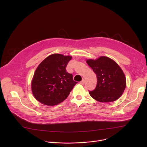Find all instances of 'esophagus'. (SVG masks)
<instances>
[{
  "instance_id": "obj_1",
  "label": "esophagus",
  "mask_w": 147,
  "mask_h": 147,
  "mask_svg": "<svg viewBox=\"0 0 147 147\" xmlns=\"http://www.w3.org/2000/svg\"><path fill=\"white\" fill-rule=\"evenodd\" d=\"M84 83H85V80H84V79H82V81L80 82V84H82V85H83V84H84Z\"/></svg>"
}]
</instances>
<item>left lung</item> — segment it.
Instances as JSON below:
<instances>
[{
	"label": "left lung",
	"instance_id": "obj_1",
	"mask_svg": "<svg viewBox=\"0 0 147 147\" xmlns=\"http://www.w3.org/2000/svg\"><path fill=\"white\" fill-rule=\"evenodd\" d=\"M87 63L96 75V88L89 94L100 102H110L119 99L123 93L126 80L120 66L112 59L100 56L96 60L88 59Z\"/></svg>",
	"mask_w": 147,
	"mask_h": 147
}]
</instances>
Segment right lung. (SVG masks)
<instances>
[{
  "label": "right lung",
  "instance_id": "right-lung-1",
  "mask_svg": "<svg viewBox=\"0 0 147 147\" xmlns=\"http://www.w3.org/2000/svg\"><path fill=\"white\" fill-rule=\"evenodd\" d=\"M71 58V56L55 53L39 65L31 82L33 95L38 101L53 106L67 98L77 83L66 69Z\"/></svg>",
  "mask_w": 147,
  "mask_h": 147
}]
</instances>
